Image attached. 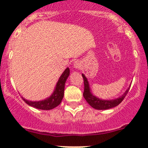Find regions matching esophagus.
I'll return each mask as SVG.
<instances>
[{
  "instance_id": "obj_1",
  "label": "esophagus",
  "mask_w": 148,
  "mask_h": 148,
  "mask_svg": "<svg viewBox=\"0 0 148 148\" xmlns=\"http://www.w3.org/2000/svg\"><path fill=\"white\" fill-rule=\"evenodd\" d=\"M73 66H74V67L76 68V69H80L81 68V63L79 62L78 61H76L74 62V64H73Z\"/></svg>"
}]
</instances>
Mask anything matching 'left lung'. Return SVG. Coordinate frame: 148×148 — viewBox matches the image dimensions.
Returning a JSON list of instances; mask_svg holds the SVG:
<instances>
[{"mask_svg": "<svg viewBox=\"0 0 148 148\" xmlns=\"http://www.w3.org/2000/svg\"><path fill=\"white\" fill-rule=\"evenodd\" d=\"M82 77H83L84 85V90L83 92L84 97L86 99L87 102L95 109L107 110L114 108L116 106L119 105L122 101L123 99H125L128 91H129V89H128L124 93V95H121V97H119V99H115V100H101V99L96 98L95 95H93L90 92V88H89V83L87 80V78L83 74H82Z\"/></svg>", "mask_w": 148, "mask_h": 148, "instance_id": "8db88e82", "label": "left lung"}]
</instances>
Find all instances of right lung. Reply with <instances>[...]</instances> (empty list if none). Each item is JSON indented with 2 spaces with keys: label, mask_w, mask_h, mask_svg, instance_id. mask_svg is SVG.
Segmentation results:
<instances>
[{
  "label": "right lung",
  "mask_w": 148,
  "mask_h": 148,
  "mask_svg": "<svg viewBox=\"0 0 148 148\" xmlns=\"http://www.w3.org/2000/svg\"><path fill=\"white\" fill-rule=\"evenodd\" d=\"M69 75H70V69H69V67H67L60 77L59 80L56 84L54 92L48 99L40 101H30L26 100L23 98H22V99L28 105L32 106L33 108L39 110H52L56 108L57 106L61 104L63 97H64L65 82H66V78H68Z\"/></svg>",
  "instance_id": "add662e5"
}]
</instances>
